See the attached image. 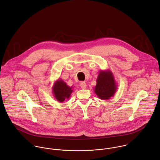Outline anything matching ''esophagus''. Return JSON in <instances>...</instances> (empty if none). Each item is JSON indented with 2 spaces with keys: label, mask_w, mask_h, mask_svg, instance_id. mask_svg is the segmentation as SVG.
I'll list each match as a JSON object with an SVG mask.
<instances>
[{
  "label": "esophagus",
  "mask_w": 160,
  "mask_h": 160,
  "mask_svg": "<svg viewBox=\"0 0 160 160\" xmlns=\"http://www.w3.org/2000/svg\"><path fill=\"white\" fill-rule=\"evenodd\" d=\"M80 86H81V88L82 89H84L86 88L87 84H86V83L84 82H81L80 83Z\"/></svg>",
  "instance_id": "34e87169"
}]
</instances>
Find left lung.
I'll use <instances>...</instances> for the list:
<instances>
[{"label":"left lung","mask_w":160,"mask_h":160,"mask_svg":"<svg viewBox=\"0 0 160 160\" xmlns=\"http://www.w3.org/2000/svg\"><path fill=\"white\" fill-rule=\"evenodd\" d=\"M93 89L95 94L101 100H108L114 96L117 91V84L113 72L110 69L100 71L96 80Z\"/></svg>","instance_id":"8db88e82"}]
</instances>
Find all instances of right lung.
<instances>
[{
  "label": "right lung",
  "mask_w": 160,
  "mask_h": 160,
  "mask_svg": "<svg viewBox=\"0 0 160 160\" xmlns=\"http://www.w3.org/2000/svg\"><path fill=\"white\" fill-rule=\"evenodd\" d=\"M72 91V88L68 86L61 79L55 81L52 87V92L54 97L60 103L69 99Z\"/></svg>",
  "instance_id": "right-lung-1"
}]
</instances>
